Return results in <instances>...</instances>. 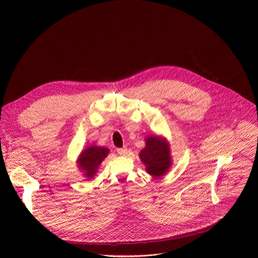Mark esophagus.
Listing matches in <instances>:
<instances>
[{
    "mask_svg": "<svg viewBox=\"0 0 258 258\" xmlns=\"http://www.w3.org/2000/svg\"><path fill=\"white\" fill-rule=\"evenodd\" d=\"M117 152H118L119 155H125L126 152H127V148H126V147H122V148L117 149Z\"/></svg>",
    "mask_w": 258,
    "mask_h": 258,
    "instance_id": "1",
    "label": "esophagus"
}]
</instances>
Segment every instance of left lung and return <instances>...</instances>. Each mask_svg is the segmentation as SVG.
<instances>
[{
    "instance_id": "obj_1",
    "label": "left lung",
    "mask_w": 258,
    "mask_h": 258,
    "mask_svg": "<svg viewBox=\"0 0 258 258\" xmlns=\"http://www.w3.org/2000/svg\"><path fill=\"white\" fill-rule=\"evenodd\" d=\"M145 144L139 157L146 171L154 178L165 175L172 164L168 141L164 137L153 135L145 138Z\"/></svg>"
}]
</instances>
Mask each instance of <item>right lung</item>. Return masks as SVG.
<instances>
[{
	"mask_svg": "<svg viewBox=\"0 0 258 258\" xmlns=\"http://www.w3.org/2000/svg\"><path fill=\"white\" fill-rule=\"evenodd\" d=\"M108 154L109 149L106 147L91 145L81 152L77 160L78 167L87 179H92L98 172L99 166Z\"/></svg>",
	"mask_w": 258,
	"mask_h": 258,
	"instance_id": "add662e5",
	"label": "right lung"
}]
</instances>
